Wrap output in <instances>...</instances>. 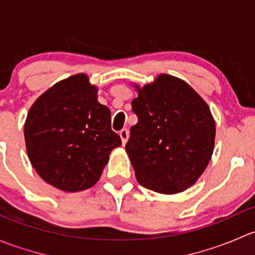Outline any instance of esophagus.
I'll return each mask as SVG.
<instances>
[{
	"label": "esophagus",
	"instance_id": "34e87169",
	"mask_svg": "<svg viewBox=\"0 0 255 255\" xmlns=\"http://www.w3.org/2000/svg\"><path fill=\"white\" fill-rule=\"evenodd\" d=\"M120 137H121V139H122L123 145H125V144L127 143L128 138H129V130H128L127 128H123V129L120 132Z\"/></svg>",
	"mask_w": 255,
	"mask_h": 255
}]
</instances>
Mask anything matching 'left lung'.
<instances>
[{
	"label": "left lung",
	"mask_w": 255,
	"mask_h": 255,
	"mask_svg": "<svg viewBox=\"0 0 255 255\" xmlns=\"http://www.w3.org/2000/svg\"><path fill=\"white\" fill-rule=\"evenodd\" d=\"M137 125L126 144L138 182L159 194L185 191L202 175L215 148L216 125L204 99L184 80L160 74L133 84Z\"/></svg>",
	"instance_id": "8db88e82"
}]
</instances>
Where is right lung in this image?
Returning a JSON list of instances; mask_svg holds the SVG:
<instances>
[{
    "instance_id": "right-lung-1",
    "label": "right lung",
    "mask_w": 255,
    "mask_h": 255,
    "mask_svg": "<svg viewBox=\"0 0 255 255\" xmlns=\"http://www.w3.org/2000/svg\"><path fill=\"white\" fill-rule=\"evenodd\" d=\"M97 86L84 73L48 89L24 122L28 158L37 174L61 191L94 186L121 138L111 129V111L97 101Z\"/></svg>"
}]
</instances>
